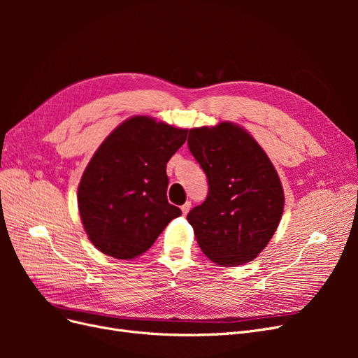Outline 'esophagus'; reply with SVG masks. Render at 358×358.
<instances>
[{
  "label": "esophagus",
  "mask_w": 358,
  "mask_h": 358,
  "mask_svg": "<svg viewBox=\"0 0 358 358\" xmlns=\"http://www.w3.org/2000/svg\"><path fill=\"white\" fill-rule=\"evenodd\" d=\"M180 209H182V213H183V215H187V213L189 212V209H191V203H189V201H187L185 204H183V206H182V208H180Z\"/></svg>",
  "instance_id": "esophagus-1"
}]
</instances>
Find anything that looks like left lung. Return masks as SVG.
Wrapping results in <instances>:
<instances>
[{
    "instance_id": "1",
    "label": "left lung",
    "mask_w": 358,
    "mask_h": 358,
    "mask_svg": "<svg viewBox=\"0 0 358 358\" xmlns=\"http://www.w3.org/2000/svg\"><path fill=\"white\" fill-rule=\"evenodd\" d=\"M188 148L209 185L208 197L187 216L201 251L220 266L252 262L284 212L273 164L255 138L233 122L189 129Z\"/></svg>"
}]
</instances>
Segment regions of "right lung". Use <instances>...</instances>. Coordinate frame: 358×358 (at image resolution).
I'll list each match as a JSON object with an SVG mask.
<instances>
[{
    "label": "right lung",
    "mask_w": 358,
    "mask_h": 358,
    "mask_svg": "<svg viewBox=\"0 0 358 358\" xmlns=\"http://www.w3.org/2000/svg\"><path fill=\"white\" fill-rule=\"evenodd\" d=\"M187 133L149 116H133L96 149L80 179L78 204L83 229L99 251L133 259L182 215L167 201L166 167Z\"/></svg>",
    "instance_id": "obj_1"
}]
</instances>
